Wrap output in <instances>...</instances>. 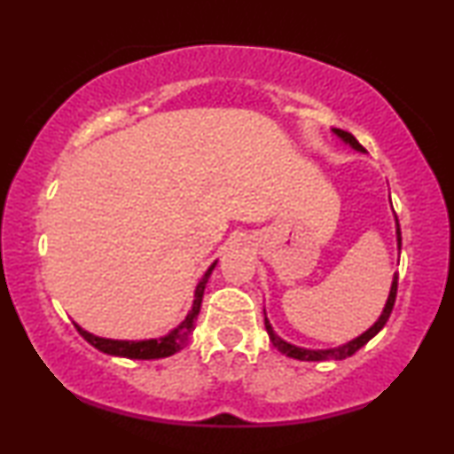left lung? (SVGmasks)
Wrapping results in <instances>:
<instances>
[{
	"label": "left lung",
	"instance_id": "left-lung-1",
	"mask_svg": "<svg viewBox=\"0 0 454 454\" xmlns=\"http://www.w3.org/2000/svg\"><path fill=\"white\" fill-rule=\"evenodd\" d=\"M333 134L337 136V138H340L345 142V145H349L353 151L357 153H365V148L359 145V142L356 140V136L345 132V129H339V128H333ZM396 221V216H395ZM396 247L401 250V229H399V221H396ZM396 278H399V275H393V283H390V291H388V300L387 303H384L382 308V314L378 316V320L372 325L368 331L359 334V337L347 340V343L343 345H337V347H328V349H308V347H300V345H294V343H287V340L278 337V334L275 333V328H272L270 320L266 318V309H264V326H266V333H269V339L270 343L277 347L278 351L283 353V356L287 357H294V359H300V362H328V359H345V357H351L353 353H356L357 349H362V347L368 343L370 339H374L378 333L382 331L384 325H387L388 316L390 312H393V306H395V297H396Z\"/></svg>",
	"mask_w": 454,
	"mask_h": 454
}]
</instances>
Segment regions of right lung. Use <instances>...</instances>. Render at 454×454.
Wrapping results in <instances>:
<instances>
[{"mask_svg":"<svg viewBox=\"0 0 454 454\" xmlns=\"http://www.w3.org/2000/svg\"><path fill=\"white\" fill-rule=\"evenodd\" d=\"M219 260H215L213 264L208 266L207 272H204L200 281H198L196 289H194V301H192L190 312L185 314V318L179 322L176 328H171L169 333L163 334V337L157 339H140V340H126V339H105V337H97L89 331H84L82 326L74 322V326L78 328V333L89 340V343L95 347V349L107 353V356H115V357H128V359H160V357H169L173 353L182 351L188 340L192 337L196 328V318L200 314V303H202V295L204 289H207V283L210 275H213L215 266Z\"/></svg>","mask_w":454,"mask_h":454,"instance_id":"add662e5","label":"right lung"}]
</instances>
